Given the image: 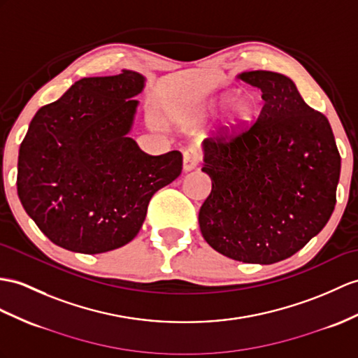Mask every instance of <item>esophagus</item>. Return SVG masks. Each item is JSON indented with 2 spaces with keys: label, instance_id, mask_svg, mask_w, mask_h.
<instances>
[{
  "label": "esophagus",
  "instance_id": "1",
  "mask_svg": "<svg viewBox=\"0 0 358 358\" xmlns=\"http://www.w3.org/2000/svg\"><path fill=\"white\" fill-rule=\"evenodd\" d=\"M200 162V153L196 149V147H188V149L184 152V170L189 171L194 170Z\"/></svg>",
  "mask_w": 358,
  "mask_h": 358
}]
</instances>
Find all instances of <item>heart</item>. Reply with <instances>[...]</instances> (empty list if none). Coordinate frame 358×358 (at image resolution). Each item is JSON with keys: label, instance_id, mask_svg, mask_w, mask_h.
<instances>
[{"label": "heart", "instance_id": "1", "mask_svg": "<svg viewBox=\"0 0 358 358\" xmlns=\"http://www.w3.org/2000/svg\"><path fill=\"white\" fill-rule=\"evenodd\" d=\"M215 103L209 104V109H214ZM261 110L258 95L252 91L241 92L234 100L231 112L224 121V130L228 134H237L254 124Z\"/></svg>", "mask_w": 358, "mask_h": 358}]
</instances>
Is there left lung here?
<instances>
[{
	"label": "left lung",
	"mask_w": 358,
	"mask_h": 358,
	"mask_svg": "<svg viewBox=\"0 0 358 358\" xmlns=\"http://www.w3.org/2000/svg\"><path fill=\"white\" fill-rule=\"evenodd\" d=\"M263 92L257 121L240 134L203 141L211 194L199 211L203 238L222 255L273 264L294 255L336 206L340 153L328 118L303 101L292 78L246 71Z\"/></svg>",
	"instance_id": "left-lung-1"
}]
</instances>
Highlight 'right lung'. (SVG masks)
<instances>
[{"label":"right lung","instance_id":"right-lung-1","mask_svg":"<svg viewBox=\"0 0 358 358\" xmlns=\"http://www.w3.org/2000/svg\"><path fill=\"white\" fill-rule=\"evenodd\" d=\"M144 82L129 69L85 77L33 117L16 185L25 213L55 245L80 254L127 245L152 196L180 174V152L147 155L127 136Z\"/></svg>","mask_w":358,"mask_h":358}]
</instances>
